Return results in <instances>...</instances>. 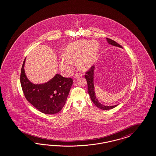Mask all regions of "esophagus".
I'll list each match as a JSON object with an SVG mask.
<instances>
[{
	"mask_svg": "<svg viewBox=\"0 0 156 156\" xmlns=\"http://www.w3.org/2000/svg\"><path fill=\"white\" fill-rule=\"evenodd\" d=\"M82 76V74H80V73H76V74L74 76V78H77L78 76Z\"/></svg>",
	"mask_w": 156,
	"mask_h": 156,
	"instance_id": "obj_1",
	"label": "esophagus"
}]
</instances>
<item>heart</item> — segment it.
I'll use <instances>...</instances> for the list:
<instances>
[{
    "instance_id": "heart-1",
    "label": "heart",
    "mask_w": 156,
    "mask_h": 156,
    "mask_svg": "<svg viewBox=\"0 0 156 156\" xmlns=\"http://www.w3.org/2000/svg\"><path fill=\"white\" fill-rule=\"evenodd\" d=\"M99 52L98 44L95 42L89 43L81 41L66 47L63 53L60 66L63 69L70 70L71 62L78 60V65L82 70H86L97 59Z\"/></svg>"
}]
</instances>
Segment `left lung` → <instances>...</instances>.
<instances>
[{
	"label": "left lung",
	"mask_w": 156,
	"mask_h": 156,
	"mask_svg": "<svg viewBox=\"0 0 156 156\" xmlns=\"http://www.w3.org/2000/svg\"><path fill=\"white\" fill-rule=\"evenodd\" d=\"M106 39L109 44L114 46L122 48V47L120 44H119L118 43L115 42L113 40L110 39L109 38H106ZM94 66H92L88 71L86 72V74L85 75V78L87 80V89H88L87 91H88L89 94L90 95V98L93 101V102L94 104L96 106H97L99 109L105 110L113 109L115 107H116L118 105H116L114 106H105V105L101 104L98 98H97V97L95 96L94 86Z\"/></svg>",
	"instance_id": "left-lung-1"
}]
</instances>
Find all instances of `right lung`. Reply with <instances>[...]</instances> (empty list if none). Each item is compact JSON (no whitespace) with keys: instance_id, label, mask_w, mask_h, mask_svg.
I'll list each match as a JSON object with an SVG mask.
<instances>
[{"instance_id":"1","label":"right lung","mask_w":156,"mask_h":156,"mask_svg":"<svg viewBox=\"0 0 156 156\" xmlns=\"http://www.w3.org/2000/svg\"><path fill=\"white\" fill-rule=\"evenodd\" d=\"M25 60L26 59L24 60L20 76L25 98L43 113L53 114L58 113L65 105L73 85V79L57 74L45 83L34 84L25 74Z\"/></svg>"}]
</instances>
